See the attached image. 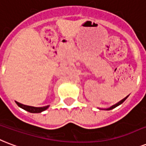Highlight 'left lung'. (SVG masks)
I'll return each instance as SVG.
<instances>
[{"instance_id":"left-lung-1","label":"left lung","mask_w":146,"mask_h":146,"mask_svg":"<svg viewBox=\"0 0 146 146\" xmlns=\"http://www.w3.org/2000/svg\"><path fill=\"white\" fill-rule=\"evenodd\" d=\"M128 96H129V95H128ZM128 96H127V97H126V98H123V100H120V101H119V102H118V103H117V104H116L113 105V106H112V107H110V108H107V109H105V110H110L113 109V108H115V107H117V106H119V105H120V104H123V103L124 101L126 100V98H128Z\"/></svg>"}]
</instances>
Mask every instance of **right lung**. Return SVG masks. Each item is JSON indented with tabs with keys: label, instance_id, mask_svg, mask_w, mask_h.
Listing matches in <instances>:
<instances>
[{
	"label": "right lung",
	"instance_id": "right-lung-1",
	"mask_svg": "<svg viewBox=\"0 0 146 146\" xmlns=\"http://www.w3.org/2000/svg\"><path fill=\"white\" fill-rule=\"evenodd\" d=\"M16 104L22 109L27 110V111L30 112V113H41V112L46 110V109H48L49 105L48 106H46V107H31V106H27V105L22 104H20L17 101H15Z\"/></svg>",
	"mask_w": 146,
	"mask_h": 146
}]
</instances>
